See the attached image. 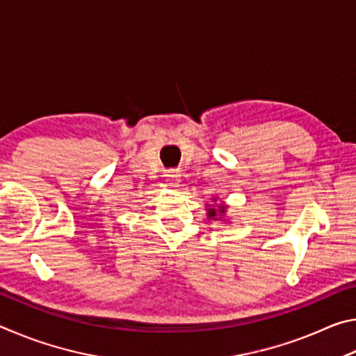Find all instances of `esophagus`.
Returning a JSON list of instances; mask_svg holds the SVG:
<instances>
[{"mask_svg":"<svg viewBox=\"0 0 356 356\" xmlns=\"http://www.w3.org/2000/svg\"><path fill=\"white\" fill-rule=\"evenodd\" d=\"M165 177H166V182L168 185L171 186V188H176L179 186V177H180V172L176 170H170L165 172Z\"/></svg>","mask_w":356,"mask_h":356,"instance_id":"obj_1","label":"esophagus"}]
</instances>
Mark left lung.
<instances>
[{"label":"left lung","mask_w":356,"mask_h":356,"mask_svg":"<svg viewBox=\"0 0 356 356\" xmlns=\"http://www.w3.org/2000/svg\"><path fill=\"white\" fill-rule=\"evenodd\" d=\"M207 210V216L210 220H218V218H222V215L226 213V207L222 206V204H220L218 207H209L206 209Z\"/></svg>","instance_id":"8db88e82"}]
</instances>
